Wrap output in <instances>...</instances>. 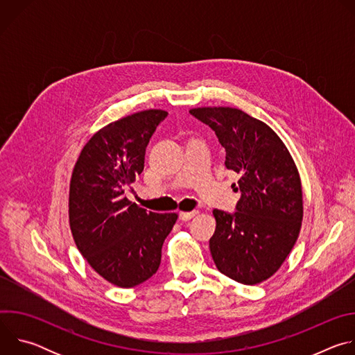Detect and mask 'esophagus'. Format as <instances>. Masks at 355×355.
Listing matches in <instances>:
<instances>
[{
    "label": "esophagus",
    "mask_w": 355,
    "mask_h": 355,
    "mask_svg": "<svg viewBox=\"0 0 355 355\" xmlns=\"http://www.w3.org/2000/svg\"><path fill=\"white\" fill-rule=\"evenodd\" d=\"M195 215H198V211H191V212H180V219L182 222H187L189 219H192Z\"/></svg>",
    "instance_id": "34e87169"
}]
</instances>
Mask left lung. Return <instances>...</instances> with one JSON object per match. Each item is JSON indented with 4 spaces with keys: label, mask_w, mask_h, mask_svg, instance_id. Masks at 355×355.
<instances>
[{
    "label": "left lung",
    "mask_w": 355,
    "mask_h": 355,
    "mask_svg": "<svg viewBox=\"0 0 355 355\" xmlns=\"http://www.w3.org/2000/svg\"><path fill=\"white\" fill-rule=\"evenodd\" d=\"M226 150L225 166L240 175L234 214L214 211L212 259L226 277L256 285L272 277L295 245L303 218L302 184L284 141L264 122L229 107L189 111Z\"/></svg>",
    "instance_id": "left-lung-1"
}]
</instances>
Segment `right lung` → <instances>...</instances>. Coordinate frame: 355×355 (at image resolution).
I'll list each match as a JSON object with an SVG mask.
<instances>
[{"mask_svg":"<svg viewBox=\"0 0 355 355\" xmlns=\"http://www.w3.org/2000/svg\"><path fill=\"white\" fill-rule=\"evenodd\" d=\"M168 114L136 112L99 129L74 166L69 219L77 248L108 282L136 286L155 275L178 215L147 212L125 196L144 168L146 147Z\"/></svg>","mask_w":355,"mask_h":355,"instance_id":"right-lung-1","label":"right lung"}]
</instances>
